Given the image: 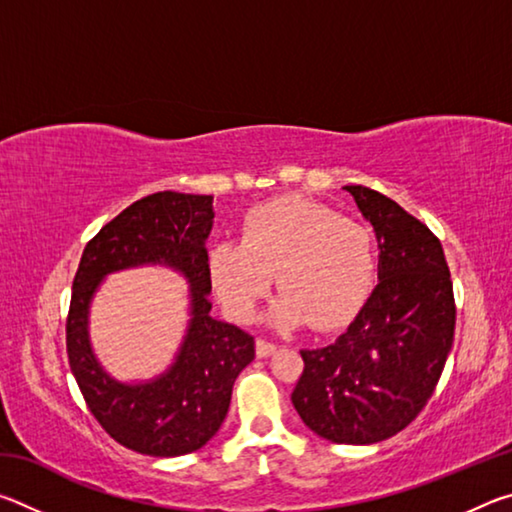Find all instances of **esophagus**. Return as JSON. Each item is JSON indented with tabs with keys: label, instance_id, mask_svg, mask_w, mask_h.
Listing matches in <instances>:
<instances>
[{
	"label": "esophagus",
	"instance_id": "1",
	"mask_svg": "<svg viewBox=\"0 0 512 512\" xmlns=\"http://www.w3.org/2000/svg\"><path fill=\"white\" fill-rule=\"evenodd\" d=\"M275 350H277V345L268 343V341H264V339H257V343H255V352H257V357H259V359L271 357V354H273Z\"/></svg>",
	"mask_w": 512,
	"mask_h": 512
}]
</instances>
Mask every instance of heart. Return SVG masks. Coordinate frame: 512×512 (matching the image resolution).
I'll return each mask as SVG.
<instances>
[{"label": "heart", "instance_id": "heart-1", "mask_svg": "<svg viewBox=\"0 0 512 512\" xmlns=\"http://www.w3.org/2000/svg\"><path fill=\"white\" fill-rule=\"evenodd\" d=\"M273 275L282 296L268 320L275 327L334 329L357 316L377 277L368 225L307 198H275L253 207L239 241H216L210 277L223 307L250 318Z\"/></svg>", "mask_w": 512, "mask_h": 512}]
</instances>
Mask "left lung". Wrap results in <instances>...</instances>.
<instances>
[{"label":"left lung","mask_w":512,"mask_h":512,"mask_svg":"<svg viewBox=\"0 0 512 512\" xmlns=\"http://www.w3.org/2000/svg\"><path fill=\"white\" fill-rule=\"evenodd\" d=\"M377 237L379 284L325 348L300 350L291 393L302 422L339 445H372L411 424L443 375L454 343L452 277L438 237L391 198L343 187Z\"/></svg>","instance_id":"left-lung-1"}]
</instances>
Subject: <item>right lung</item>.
<instances>
[{
    "label": "right lung",
    "instance_id": "obj_1",
    "mask_svg": "<svg viewBox=\"0 0 512 512\" xmlns=\"http://www.w3.org/2000/svg\"><path fill=\"white\" fill-rule=\"evenodd\" d=\"M212 196L158 192L103 225L83 250L67 316V357L94 418L119 445L146 456L201 449L225 420L232 386L255 359V339L210 316L212 280L205 241ZM167 265L190 284V323L172 366L146 382L105 372L89 343V305L110 272Z\"/></svg>",
    "mask_w": 512,
    "mask_h": 512
}]
</instances>
